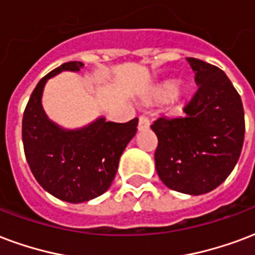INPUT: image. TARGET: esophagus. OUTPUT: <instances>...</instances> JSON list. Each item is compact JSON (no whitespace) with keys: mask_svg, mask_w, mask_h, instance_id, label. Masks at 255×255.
<instances>
[{"mask_svg":"<svg viewBox=\"0 0 255 255\" xmlns=\"http://www.w3.org/2000/svg\"><path fill=\"white\" fill-rule=\"evenodd\" d=\"M148 128H149L148 118L140 116V118H139V124H137V129H139V131H145V129H148Z\"/></svg>","mask_w":255,"mask_h":255,"instance_id":"esophagus-1","label":"esophagus"}]
</instances>
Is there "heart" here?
<instances>
[{
    "mask_svg": "<svg viewBox=\"0 0 255 255\" xmlns=\"http://www.w3.org/2000/svg\"><path fill=\"white\" fill-rule=\"evenodd\" d=\"M176 89H178V84L175 81H164L158 87H155L149 92L147 99L153 103H166L172 97L178 99L179 96H182V91H176Z\"/></svg>",
    "mask_w": 255,
    "mask_h": 255,
    "instance_id": "b5f03b06",
    "label": "heart"
}]
</instances>
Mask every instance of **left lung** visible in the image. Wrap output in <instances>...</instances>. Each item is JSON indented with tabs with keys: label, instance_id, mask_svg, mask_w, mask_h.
Here are the masks:
<instances>
[{
	"label": "left lung",
	"instance_id": "left-lung-1",
	"mask_svg": "<svg viewBox=\"0 0 255 255\" xmlns=\"http://www.w3.org/2000/svg\"><path fill=\"white\" fill-rule=\"evenodd\" d=\"M198 91L183 118H159L155 167L167 187L202 195L222 184L240 159L245 137L242 100L218 67L187 57Z\"/></svg>",
	"mask_w": 255,
	"mask_h": 255
}]
</instances>
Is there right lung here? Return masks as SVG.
Masks as SVG:
<instances>
[{"label": "right lung", "instance_id": "obj_1", "mask_svg": "<svg viewBox=\"0 0 255 255\" xmlns=\"http://www.w3.org/2000/svg\"><path fill=\"white\" fill-rule=\"evenodd\" d=\"M83 67L69 61L42 77L22 118V143L32 174L45 191L69 203L88 202L111 187L120 156L137 129L136 118L114 123L102 116L85 127L65 129L46 116L41 103L46 81Z\"/></svg>", "mask_w": 255, "mask_h": 255}]
</instances>
